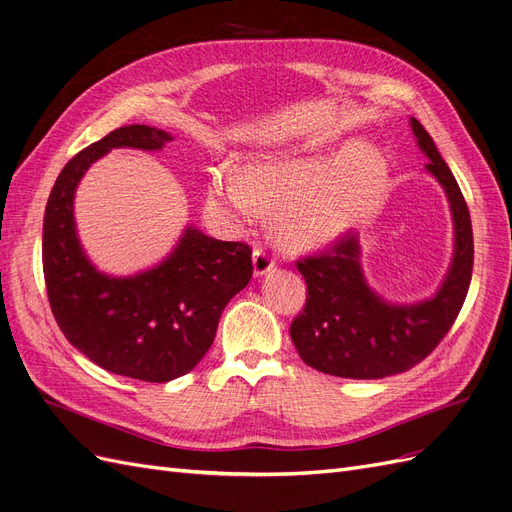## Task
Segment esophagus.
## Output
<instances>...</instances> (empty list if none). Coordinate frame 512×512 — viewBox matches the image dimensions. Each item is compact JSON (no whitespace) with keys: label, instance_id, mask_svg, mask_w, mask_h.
Listing matches in <instances>:
<instances>
[{"label":"esophagus","instance_id":"1","mask_svg":"<svg viewBox=\"0 0 512 512\" xmlns=\"http://www.w3.org/2000/svg\"><path fill=\"white\" fill-rule=\"evenodd\" d=\"M252 260H254V275H265V273L275 269L273 252L269 250V247H265V245H258L256 247Z\"/></svg>","mask_w":512,"mask_h":512}]
</instances>
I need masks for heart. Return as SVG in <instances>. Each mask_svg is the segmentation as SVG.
<instances>
[{"label": "heart", "instance_id": "obj_1", "mask_svg": "<svg viewBox=\"0 0 512 512\" xmlns=\"http://www.w3.org/2000/svg\"><path fill=\"white\" fill-rule=\"evenodd\" d=\"M389 164L378 151L352 145L327 158L256 162L247 177L235 166L211 170L207 200L213 213L245 224L260 207L282 211L290 245L327 241L378 205Z\"/></svg>", "mask_w": 512, "mask_h": 512}]
</instances>
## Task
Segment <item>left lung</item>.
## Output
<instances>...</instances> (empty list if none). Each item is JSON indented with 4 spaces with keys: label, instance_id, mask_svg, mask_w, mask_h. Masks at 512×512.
<instances>
[{
    "label": "left lung",
    "instance_id": "left-lung-1",
    "mask_svg": "<svg viewBox=\"0 0 512 512\" xmlns=\"http://www.w3.org/2000/svg\"><path fill=\"white\" fill-rule=\"evenodd\" d=\"M425 168L448 196L455 222V258L433 299L416 305L382 301L365 282L359 237L344 232L327 250L301 256L307 299L290 324L301 359L322 374L378 380L408 371L429 356L451 331L472 280L474 237L470 211L459 185L421 121L410 119Z\"/></svg>",
    "mask_w": 512,
    "mask_h": 512
}]
</instances>
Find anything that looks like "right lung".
Returning <instances> with one entry per match:
<instances>
[{
  "label": "right lung",
  "instance_id": "right-lung-1",
  "mask_svg": "<svg viewBox=\"0 0 512 512\" xmlns=\"http://www.w3.org/2000/svg\"><path fill=\"white\" fill-rule=\"evenodd\" d=\"M173 136L123 126L91 143L61 170L44 211L42 271L51 312L68 342L102 369L143 382L188 374L211 348L228 301L252 277V247L196 228L156 269L108 277L76 237L72 200L85 170L115 147L156 151Z\"/></svg>",
  "mask_w": 512,
  "mask_h": 512
}]
</instances>
